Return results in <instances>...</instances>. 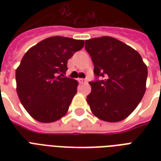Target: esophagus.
<instances>
[{
  "label": "esophagus",
  "mask_w": 161,
  "mask_h": 161,
  "mask_svg": "<svg viewBox=\"0 0 161 161\" xmlns=\"http://www.w3.org/2000/svg\"><path fill=\"white\" fill-rule=\"evenodd\" d=\"M78 82H79L81 84H83V83H85L87 81H86V79H84V78H79V79H78Z\"/></svg>",
  "instance_id": "34e87169"
}]
</instances>
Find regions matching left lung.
<instances>
[{
	"label": "left lung",
	"instance_id": "obj_1",
	"mask_svg": "<svg viewBox=\"0 0 161 161\" xmlns=\"http://www.w3.org/2000/svg\"><path fill=\"white\" fill-rule=\"evenodd\" d=\"M103 80L89 82L87 102L93 114L106 122H119L136 108L146 90L148 69L137 51L116 38L101 36L85 41Z\"/></svg>",
	"mask_w": 161,
	"mask_h": 161
}]
</instances>
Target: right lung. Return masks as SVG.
Wrapping results in <instances>:
<instances>
[{"instance_id":"right-lung-1","label":"right lung","mask_w":161,"mask_h":161,"mask_svg":"<svg viewBox=\"0 0 161 161\" xmlns=\"http://www.w3.org/2000/svg\"><path fill=\"white\" fill-rule=\"evenodd\" d=\"M83 46V40L51 36L31 47L23 56L16 70V93L34 119L55 122L67 114L78 83L62 76L68 70V59Z\"/></svg>"}]
</instances>
